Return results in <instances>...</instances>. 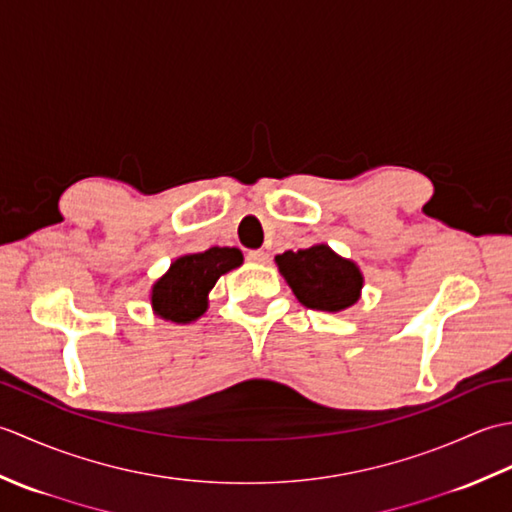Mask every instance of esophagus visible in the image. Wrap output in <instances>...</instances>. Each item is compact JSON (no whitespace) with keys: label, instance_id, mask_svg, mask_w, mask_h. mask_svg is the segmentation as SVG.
I'll return each instance as SVG.
<instances>
[{"label":"esophagus","instance_id":"esophagus-1","mask_svg":"<svg viewBox=\"0 0 512 512\" xmlns=\"http://www.w3.org/2000/svg\"><path fill=\"white\" fill-rule=\"evenodd\" d=\"M246 259H248V262H253V264H266L268 253H266V250H248Z\"/></svg>","mask_w":512,"mask_h":512}]
</instances>
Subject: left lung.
<instances>
[{
    "label": "left lung",
    "mask_w": 512,
    "mask_h": 512,
    "mask_svg": "<svg viewBox=\"0 0 512 512\" xmlns=\"http://www.w3.org/2000/svg\"><path fill=\"white\" fill-rule=\"evenodd\" d=\"M275 262L295 297L310 310L339 312L358 301L363 286L361 270L325 244L301 248L297 253L286 250Z\"/></svg>",
    "instance_id": "8db88e82"
}]
</instances>
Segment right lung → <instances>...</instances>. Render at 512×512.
I'll list each match as a JSON object with an SVG mask.
<instances>
[{"instance_id":"add662e5","label":"right lung","mask_w":512,"mask_h":512,"mask_svg":"<svg viewBox=\"0 0 512 512\" xmlns=\"http://www.w3.org/2000/svg\"><path fill=\"white\" fill-rule=\"evenodd\" d=\"M242 264L237 248H209L204 253L182 255L171 264L169 273L156 281L151 303L162 319L189 323L206 310V297L215 281Z\"/></svg>"}]
</instances>
